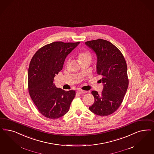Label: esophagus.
I'll return each instance as SVG.
<instances>
[{
	"label": "esophagus",
	"instance_id": "obj_1",
	"mask_svg": "<svg viewBox=\"0 0 154 154\" xmlns=\"http://www.w3.org/2000/svg\"><path fill=\"white\" fill-rule=\"evenodd\" d=\"M86 91H85V90H77V93H78V94H84V93H85Z\"/></svg>",
	"mask_w": 154,
	"mask_h": 154
}]
</instances>
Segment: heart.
<instances>
[{
  "label": "heart",
  "mask_w": 154,
  "mask_h": 154,
  "mask_svg": "<svg viewBox=\"0 0 154 154\" xmlns=\"http://www.w3.org/2000/svg\"><path fill=\"white\" fill-rule=\"evenodd\" d=\"M77 57L81 63H82L87 60H91V54L88 49H83L80 51L77 54ZM68 63V61H67L66 65Z\"/></svg>",
  "instance_id": "1"
}]
</instances>
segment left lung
Masks as SVG:
<instances>
[{
  "instance_id": "left-lung-1",
  "label": "left lung",
  "mask_w": 154,
  "mask_h": 154,
  "mask_svg": "<svg viewBox=\"0 0 154 154\" xmlns=\"http://www.w3.org/2000/svg\"><path fill=\"white\" fill-rule=\"evenodd\" d=\"M97 56V73L103 84L101 94L92 91L94 103L89 108L96 115L107 116L121 105L128 86L127 64L121 52L112 43L98 38L85 42Z\"/></svg>"
}]
</instances>
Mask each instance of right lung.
<instances>
[{
	"mask_svg": "<svg viewBox=\"0 0 154 154\" xmlns=\"http://www.w3.org/2000/svg\"><path fill=\"white\" fill-rule=\"evenodd\" d=\"M80 42H55L40 48L32 57L28 73V88L37 110L50 119L63 117L69 111L75 96L53 84L54 77L63 67L65 58Z\"/></svg>",
	"mask_w": 154,
	"mask_h": 154,
	"instance_id": "1",
	"label": "right lung"
}]
</instances>
